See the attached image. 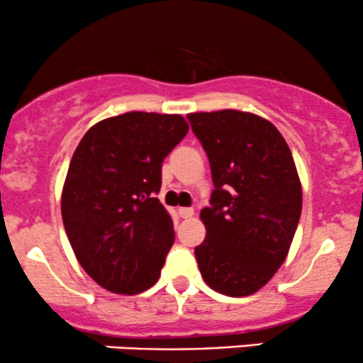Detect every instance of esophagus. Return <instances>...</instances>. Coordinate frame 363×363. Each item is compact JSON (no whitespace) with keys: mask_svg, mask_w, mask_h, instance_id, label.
I'll return each instance as SVG.
<instances>
[{"mask_svg":"<svg viewBox=\"0 0 363 363\" xmlns=\"http://www.w3.org/2000/svg\"><path fill=\"white\" fill-rule=\"evenodd\" d=\"M194 215L193 208H179V216L181 218H191Z\"/></svg>","mask_w":363,"mask_h":363,"instance_id":"34e87169","label":"esophagus"}]
</instances>
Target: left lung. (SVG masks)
Instances as JSON below:
<instances>
[{"label":"left lung","mask_w":363,"mask_h":363,"mask_svg":"<svg viewBox=\"0 0 363 363\" xmlns=\"http://www.w3.org/2000/svg\"><path fill=\"white\" fill-rule=\"evenodd\" d=\"M205 148L213 193L201 210L206 239L194 247L206 285L245 297L285 261L302 211V186L281 133L240 111L187 114Z\"/></svg>","instance_id":"8db88e82"}]
</instances>
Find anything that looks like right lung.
<instances>
[{"label":"right lung","instance_id":"obj_1","mask_svg":"<svg viewBox=\"0 0 363 363\" xmlns=\"http://www.w3.org/2000/svg\"><path fill=\"white\" fill-rule=\"evenodd\" d=\"M187 129L177 114L126 112L91 126L74 150L62 223L82 268L106 290L135 295L160 278L174 223L155 196L162 162Z\"/></svg>","mask_w":363,"mask_h":363}]
</instances>
